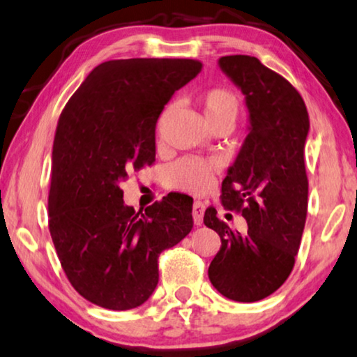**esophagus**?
Returning <instances> with one entry per match:
<instances>
[{"label": "esophagus", "instance_id": "obj_1", "mask_svg": "<svg viewBox=\"0 0 357 357\" xmlns=\"http://www.w3.org/2000/svg\"><path fill=\"white\" fill-rule=\"evenodd\" d=\"M204 212H205V205L200 200H195L192 205V217H194V223L200 227L204 222Z\"/></svg>", "mask_w": 357, "mask_h": 357}]
</instances>
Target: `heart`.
<instances>
[{
	"mask_svg": "<svg viewBox=\"0 0 357 357\" xmlns=\"http://www.w3.org/2000/svg\"><path fill=\"white\" fill-rule=\"evenodd\" d=\"M197 105L202 109L205 123L208 124L210 129L222 126L233 128L239 114V100L227 87L204 90L202 93L197 95ZM167 114L168 109H165L158 119V130ZM217 173L218 165L215 162H205L200 158H183L168 168L167 185L172 189L200 194L212 188Z\"/></svg>",
	"mask_w": 357,
	"mask_h": 357,
	"instance_id": "1",
	"label": "heart"
}]
</instances>
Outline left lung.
<instances>
[{
	"instance_id": "left-lung-1",
	"label": "left lung",
	"mask_w": 357,
	"mask_h": 357,
	"mask_svg": "<svg viewBox=\"0 0 357 357\" xmlns=\"http://www.w3.org/2000/svg\"><path fill=\"white\" fill-rule=\"evenodd\" d=\"M218 63L249 108L250 130L222 184L223 207L243 215L248 231H233L213 207L205 210V227L222 239L208 278L225 298L255 303L275 293L294 267L307 217L310 123L298 90L255 56L233 54Z\"/></svg>"
}]
</instances>
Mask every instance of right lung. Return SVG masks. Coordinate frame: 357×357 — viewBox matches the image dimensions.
I'll use <instances>...</instances> for the list:
<instances>
[{"label": "right lung", "instance_id": "add662e5", "mask_svg": "<svg viewBox=\"0 0 357 357\" xmlns=\"http://www.w3.org/2000/svg\"><path fill=\"white\" fill-rule=\"evenodd\" d=\"M194 59L132 58L98 64L58 119L48 228L69 283L112 310L144 304L158 283V257L194 227L192 199L172 192L135 212L123 179L155 162L165 105L194 79Z\"/></svg>", "mask_w": 357, "mask_h": 357}]
</instances>
